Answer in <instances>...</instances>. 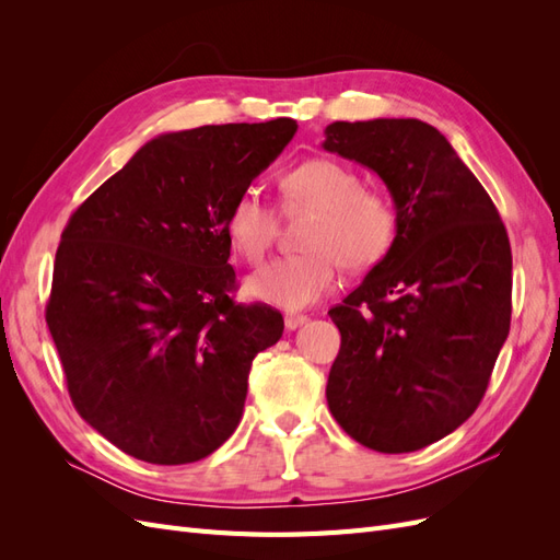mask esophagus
I'll return each instance as SVG.
<instances>
[{"label":"esophagus","instance_id":"34e87169","mask_svg":"<svg viewBox=\"0 0 560 560\" xmlns=\"http://www.w3.org/2000/svg\"><path fill=\"white\" fill-rule=\"evenodd\" d=\"M308 322V317L306 315H296V313H290V315H284V327L290 329V331H294V329H299L301 325H306Z\"/></svg>","mask_w":560,"mask_h":560}]
</instances>
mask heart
Listing matches in <instances>:
<instances>
[{"label": "heart", "mask_w": 560, "mask_h": 560, "mask_svg": "<svg viewBox=\"0 0 560 560\" xmlns=\"http://www.w3.org/2000/svg\"><path fill=\"white\" fill-rule=\"evenodd\" d=\"M278 191L282 210H315V217L301 238L306 252L268 264L247 280L252 299L287 311L306 308L334 290L341 266L360 273L395 247L399 217L393 198L364 189L343 163L303 161L278 177ZM224 231L231 247L257 266L276 243L278 217L257 194L243 191L229 208Z\"/></svg>", "instance_id": "heart-1"}]
</instances>
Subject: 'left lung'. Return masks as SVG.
Segmentation results:
<instances>
[{
  "label": "left lung",
  "instance_id": "1",
  "mask_svg": "<svg viewBox=\"0 0 560 560\" xmlns=\"http://www.w3.org/2000/svg\"><path fill=\"white\" fill-rule=\"evenodd\" d=\"M331 154L395 200V247L329 311L341 350L327 404L354 442L409 453L477 411L512 322V247L493 200L434 126L336 121Z\"/></svg>",
  "mask_w": 560,
  "mask_h": 560
}]
</instances>
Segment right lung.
<instances>
[{
  "label": "right lung",
  "mask_w": 560,
  "mask_h": 560,
  "mask_svg": "<svg viewBox=\"0 0 560 560\" xmlns=\"http://www.w3.org/2000/svg\"><path fill=\"white\" fill-rule=\"evenodd\" d=\"M294 118L147 142L72 212L46 325L93 430L151 465L202 460L238 428L257 352L284 319L231 299L224 222L296 132Z\"/></svg>",
  "instance_id": "1"
}]
</instances>
